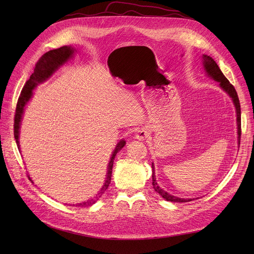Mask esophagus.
Returning a JSON list of instances; mask_svg holds the SVG:
<instances>
[{"label":"esophagus","instance_id":"esophagus-1","mask_svg":"<svg viewBox=\"0 0 254 254\" xmlns=\"http://www.w3.org/2000/svg\"><path fill=\"white\" fill-rule=\"evenodd\" d=\"M149 135H150V132L147 128H140L136 134V139L145 140V139H147L149 137Z\"/></svg>","mask_w":254,"mask_h":254}]
</instances>
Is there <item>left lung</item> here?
<instances>
[{
  "label": "left lung",
  "instance_id": "1",
  "mask_svg": "<svg viewBox=\"0 0 254 254\" xmlns=\"http://www.w3.org/2000/svg\"><path fill=\"white\" fill-rule=\"evenodd\" d=\"M202 63H203V66L206 75L212 79L214 81L218 82L219 87L224 91L228 93L230 96V98L232 99L235 109H236V115H237V132H238V144H240V138H241V107H240V102H239V98L237 95V91L235 89V87L230 83V81L228 79L225 78V76L223 75V73L221 72V70L219 69L218 64H216V62L213 60L211 57L207 56V55H203L202 56ZM152 185L154 190L159 194L162 195L166 201L169 202H174V203H186V202H190L192 201V198H182V197H178L175 195H172L169 192H167L166 190H164L161 186H159L156 182V178H155V173H154V166L152 163Z\"/></svg>",
  "mask_w": 254,
  "mask_h": 254
}]
</instances>
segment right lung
I'll return each mask as SVG.
<instances>
[{
	"label": "right lung",
	"mask_w": 254,
	"mask_h": 254,
	"mask_svg": "<svg viewBox=\"0 0 254 254\" xmlns=\"http://www.w3.org/2000/svg\"><path fill=\"white\" fill-rule=\"evenodd\" d=\"M75 52H76V49L72 46H63L61 48L53 49V50L46 52L45 55L38 61L35 69H34V73L31 75L30 79L26 81L25 85L23 86L20 96L18 98L17 105H16V111H15V117H14V138H15L17 147L19 150H20L19 129H20L21 120H22V116L24 113L25 106L33 97V90L37 87V85H39L40 83H43L48 78H50L53 75V73H56L60 69V66L64 64L66 62H69L71 59H73ZM125 145H126V141L124 139H122L116 144L115 149L113 150L112 155L110 157L108 167H107V174H106L105 183L102 186L100 191L93 197L87 199V201H84L82 203L73 204V206L88 207V206H91L95 204L98 199L102 196V194L106 191L107 189H108V186L111 182L112 168H113L115 155L117 154L118 151H120L125 147Z\"/></svg>",
	"instance_id": "obj_1"
}]
</instances>
